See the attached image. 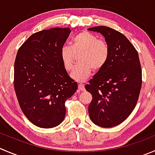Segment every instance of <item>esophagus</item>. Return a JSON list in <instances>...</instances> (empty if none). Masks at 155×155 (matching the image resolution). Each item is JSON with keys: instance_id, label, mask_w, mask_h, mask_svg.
<instances>
[{"instance_id": "esophagus-1", "label": "esophagus", "mask_w": 155, "mask_h": 155, "mask_svg": "<svg viewBox=\"0 0 155 155\" xmlns=\"http://www.w3.org/2000/svg\"><path fill=\"white\" fill-rule=\"evenodd\" d=\"M78 88H79V91H85V85H84V84L79 83V85H78Z\"/></svg>"}]
</instances>
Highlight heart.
Returning a JSON list of instances; mask_svg holds the SVG:
<instances>
[{
	"label": "heart",
	"instance_id": "b5f03b06",
	"mask_svg": "<svg viewBox=\"0 0 155 155\" xmlns=\"http://www.w3.org/2000/svg\"><path fill=\"white\" fill-rule=\"evenodd\" d=\"M80 54L79 61L81 64L71 73L72 79L77 82L88 79L92 69L98 71L103 68L109 58V45L89 31H83L77 34L73 38L72 46L66 45L61 50V61L67 71L73 69L76 55Z\"/></svg>",
	"mask_w": 155,
	"mask_h": 155
}]
</instances>
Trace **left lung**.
Masks as SVG:
<instances>
[{"label": "left lung", "instance_id": "1", "mask_svg": "<svg viewBox=\"0 0 155 155\" xmlns=\"http://www.w3.org/2000/svg\"><path fill=\"white\" fill-rule=\"evenodd\" d=\"M103 35L109 45L106 64L97 72L85 89L92 95L90 119L105 128L124 122L134 110L142 87V68L134 46L120 31L107 26L88 28Z\"/></svg>", "mask_w": 155, "mask_h": 155}]
</instances>
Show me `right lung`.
Here are the masks:
<instances>
[{"label":"right lung","instance_id":"1","mask_svg":"<svg viewBox=\"0 0 155 155\" xmlns=\"http://www.w3.org/2000/svg\"><path fill=\"white\" fill-rule=\"evenodd\" d=\"M70 28H53L31 35L18 50L14 89L21 110L34 125L53 128L63 122L65 101L78 85L63 65L61 50Z\"/></svg>","mask_w":155,"mask_h":155}]
</instances>
